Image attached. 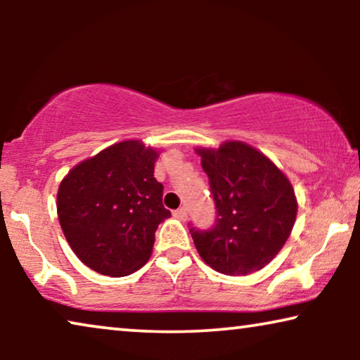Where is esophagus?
<instances>
[{"instance_id":"esophagus-1","label":"esophagus","mask_w":360,"mask_h":360,"mask_svg":"<svg viewBox=\"0 0 360 360\" xmlns=\"http://www.w3.org/2000/svg\"><path fill=\"white\" fill-rule=\"evenodd\" d=\"M174 216H175L176 219L185 221V219H186V208H185V206H181V208L175 210V211H174Z\"/></svg>"}]
</instances>
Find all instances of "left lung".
Instances as JSON below:
<instances>
[{
    "label": "left lung",
    "instance_id": "8db88e82",
    "mask_svg": "<svg viewBox=\"0 0 360 360\" xmlns=\"http://www.w3.org/2000/svg\"><path fill=\"white\" fill-rule=\"evenodd\" d=\"M196 154L216 205L213 229H190L200 257L224 275L257 272L280 252L297 219L288 176L240 141H226L218 149L196 147Z\"/></svg>",
    "mask_w": 360,
    "mask_h": 360
}]
</instances>
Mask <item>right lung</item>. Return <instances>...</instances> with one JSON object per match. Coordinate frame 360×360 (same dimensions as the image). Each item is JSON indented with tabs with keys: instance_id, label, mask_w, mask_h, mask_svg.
<instances>
[{
	"instance_id": "add662e5",
	"label": "right lung",
	"mask_w": 360,
	"mask_h": 360,
	"mask_svg": "<svg viewBox=\"0 0 360 360\" xmlns=\"http://www.w3.org/2000/svg\"><path fill=\"white\" fill-rule=\"evenodd\" d=\"M159 150L142 141L116 142L63 176L57 214L68 245L86 267L126 277L152 254L155 231L170 211L155 180Z\"/></svg>"
}]
</instances>
